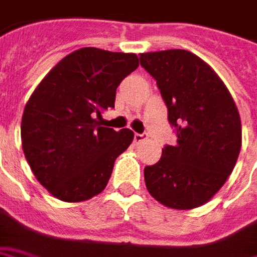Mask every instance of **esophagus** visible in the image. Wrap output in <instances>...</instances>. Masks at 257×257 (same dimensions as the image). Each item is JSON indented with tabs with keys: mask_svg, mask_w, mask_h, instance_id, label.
Returning <instances> with one entry per match:
<instances>
[{
	"mask_svg": "<svg viewBox=\"0 0 257 257\" xmlns=\"http://www.w3.org/2000/svg\"><path fill=\"white\" fill-rule=\"evenodd\" d=\"M147 140V134H146V133H136V134H134V144H136V146H139V144H141V143H143V141H146Z\"/></svg>",
	"mask_w": 257,
	"mask_h": 257,
	"instance_id": "obj_1",
	"label": "esophagus"
}]
</instances>
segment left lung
<instances>
[{"mask_svg":"<svg viewBox=\"0 0 257 257\" xmlns=\"http://www.w3.org/2000/svg\"><path fill=\"white\" fill-rule=\"evenodd\" d=\"M154 77L177 136L144 168L146 187L168 208L192 209L221 189L236 164L242 125L236 104L219 76L184 49L140 53Z\"/></svg>","mask_w":257,"mask_h":257,"instance_id":"1","label":"left lung"}]
</instances>
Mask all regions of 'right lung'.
Here are the masks:
<instances>
[{
	"label": "right lung",
	"instance_id": "1",
	"mask_svg": "<svg viewBox=\"0 0 257 257\" xmlns=\"http://www.w3.org/2000/svg\"><path fill=\"white\" fill-rule=\"evenodd\" d=\"M137 68L134 53L82 48L60 60L29 97L22 150L36 180L55 198L80 202L106 188L134 133L103 127L101 111L114 108L116 89Z\"/></svg>",
	"mask_w": 257,
	"mask_h": 257
}]
</instances>
